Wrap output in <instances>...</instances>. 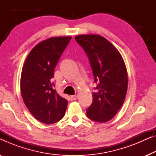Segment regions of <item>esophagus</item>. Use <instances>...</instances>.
Instances as JSON below:
<instances>
[{"mask_svg":"<svg viewBox=\"0 0 156 156\" xmlns=\"http://www.w3.org/2000/svg\"><path fill=\"white\" fill-rule=\"evenodd\" d=\"M77 97H78V94L72 95V96H71V99L72 100H76V99H77Z\"/></svg>","mask_w":156,"mask_h":156,"instance_id":"obj_1","label":"esophagus"}]
</instances>
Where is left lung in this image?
Instances as JSON below:
<instances>
[{
	"instance_id": "left-lung-1",
	"label": "left lung",
	"mask_w": 156,
	"mask_h": 156,
	"mask_svg": "<svg viewBox=\"0 0 156 156\" xmlns=\"http://www.w3.org/2000/svg\"><path fill=\"white\" fill-rule=\"evenodd\" d=\"M75 40L87 53L97 83L87 115L92 121L106 122L114 118L126 99L129 80L125 62L119 50L101 35H80Z\"/></svg>"
}]
</instances>
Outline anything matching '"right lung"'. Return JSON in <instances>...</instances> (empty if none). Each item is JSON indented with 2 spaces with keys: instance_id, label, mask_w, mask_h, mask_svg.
Instances as JSON below:
<instances>
[{
  "instance_id": "obj_1",
  "label": "right lung",
  "mask_w": 156,
  "mask_h": 156,
  "mask_svg": "<svg viewBox=\"0 0 156 156\" xmlns=\"http://www.w3.org/2000/svg\"><path fill=\"white\" fill-rule=\"evenodd\" d=\"M71 38L53 37L40 42L30 51L23 65L20 77L23 101L31 114L45 124L61 120L67 109V100L53 88L52 79Z\"/></svg>"
}]
</instances>
